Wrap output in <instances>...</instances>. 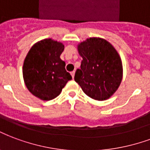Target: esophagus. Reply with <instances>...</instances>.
<instances>
[{"label": "esophagus", "instance_id": "obj_1", "mask_svg": "<svg viewBox=\"0 0 150 150\" xmlns=\"http://www.w3.org/2000/svg\"><path fill=\"white\" fill-rule=\"evenodd\" d=\"M75 71H72L71 73V75L72 78H73V79H74V77H75Z\"/></svg>", "mask_w": 150, "mask_h": 150}]
</instances>
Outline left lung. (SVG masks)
<instances>
[{"instance_id":"obj_1","label":"left lung","mask_w":150,"mask_h":150,"mask_svg":"<svg viewBox=\"0 0 150 150\" xmlns=\"http://www.w3.org/2000/svg\"><path fill=\"white\" fill-rule=\"evenodd\" d=\"M78 52L83 60L75 72V82L95 100L110 98L122 79V63L117 50L104 39L91 37L78 44Z\"/></svg>"}]
</instances>
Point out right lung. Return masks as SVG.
Here are the masks:
<instances>
[{
	"mask_svg": "<svg viewBox=\"0 0 150 150\" xmlns=\"http://www.w3.org/2000/svg\"><path fill=\"white\" fill-rule=\"evenodd\" d=\"M64 50L61 42L44 39L35 43L24 59V83L41 100L49 101L57 97L72 79L65 69V62L60 59Z\"/></svg>",
	"mask_w": 150,
	"mask_h": 150,
	"instance_id": "right-lung-1",
	"label": "right lung"
}]
</instances>
